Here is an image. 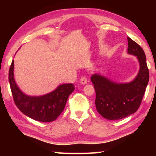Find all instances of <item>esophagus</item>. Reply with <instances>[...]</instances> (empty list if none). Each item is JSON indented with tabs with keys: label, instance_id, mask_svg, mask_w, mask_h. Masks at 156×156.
I'll use <instances>...</instances> for the list:
<instances>
[{
	"label": "esophagus",
	"instance_id": "esophagus-1",
	"mask_svg": "<svg viewBox=\"0 0 156 156\" xmlns=\"http://www.w3.org/2000/svg\"><path fill=\"white\" fill-rule=\"evenodd\" d=\"M87 83V79L85 77V76H83L80 78V83L83 84H85Z\"/></svg>",
	"mask_w": 156,
	"mask_h": 156
}]
</instances>
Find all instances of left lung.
I'll use <instances>...</instances> for the list:
<instances>
[{
	"instance_id": "1",
	"label": "left lung",
	"mask_w": 156,
	"mask_h": 156,
	"mask_svg": "<svg viewBox=\"0 0 156 156\" xmlns=\"http://www.w3.org/2000/svg\"><path fill=\"white\" fill-rule=\"evenodd\" d=\"M128 53L136 56L140 65L138 76L129 83L117 84L98 74L91 80L96 91V107L108 120H119L135 113L140 106L149 79L146 56L142 47L127 37Z\"/></svg>"
}]
</instances>
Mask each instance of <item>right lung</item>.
Returning a JSON list of instances; mask_svg holds the SVG:
<instances>
[{"label": "right lung", "instance_id": "add662e5", "mask_svg": "<svg viewBox=\"0 0 156 156\" xmlns=\"http://www.w3.org/2000/svg\"><path fill=\"white\" fill-rule=\"evenodd\" d=\"M9 81L14 103L21 112L32 119L43 122L54 121L65 109L68 97L74 90L72 83L60 85L56 90L39 97L26 96L15 83L14 60L9 69Z\"/></svg>", "mask_w": 156, "mask_h": 156}]
</instances>
